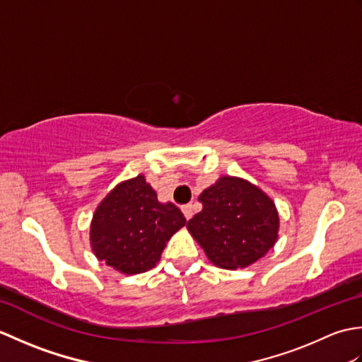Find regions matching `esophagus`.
Instances as JSON below:
<instances>
[{
    "label": "esophagus",
    "mask_w": 362,
    "mask_h": 362,
    "mask_svg": "<svg viewBox=\"0 0 362 362\" xmlns=\"http://www.w3.org/2000/svg\"><path fill=\"white\" fill-rule=\"evenodd\" d=\"M182 211H183V216H185L187 219H191V218H193V214H194V206L188 204L185 206H182Z\"/></svg>",
    "instance_id": "esophagus-1"
}]
</instances>
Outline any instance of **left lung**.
Here are the masks:
<instances>
[{"instance_id": "obj_1", "label": "left lung", "mask_w": 362, "mask_h": 362, "mask_svg": "<svg viewBox=\"0 0 362 362\" xmlns=\"http://www.w3.org/2000/svg\"><path fill=\"white\" fill-rule=\"evenodd\" d=\"M199 202L202 211L188 221L187 228L214 266L228 271L247 267L279 240L275 202L249 180L221 175L202 191Z\"/></svg>"}]
</instances>
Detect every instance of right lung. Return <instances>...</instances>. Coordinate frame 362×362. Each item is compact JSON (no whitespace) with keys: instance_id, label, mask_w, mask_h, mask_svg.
I'll use <instances>...</instances> for the list:
<instances>
[{"instance_id":"1","label":"right lung","mask_w":362,"mask_h":362,"mask_svg":"<svg viewBox=\"0 0 362 362\" xmlns=\"http://www.w3.org/2000/svg\"><path fill=\"white\" fill-rule=\"evenodd\" d=\"M187 224L171 202H160L143 174L119 182L93 213L90 245L95 257L124 275L156 266L171 236Z\"/></svg>"}]
</instances>
